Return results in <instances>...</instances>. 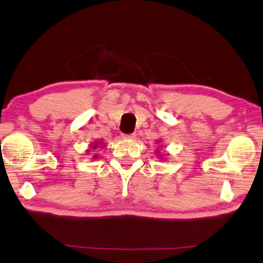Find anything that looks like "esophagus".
Wrapping results in <instances>:
<instances>
[{"label":"esophagus","mask_w":263,"mask_h":263,"mask_svg":"<svg viewBox=\"0 0 263 263\" xmlns=\"http://www.w3.org/2000/svg\"><path fill=\"white\" fill-rule=\"evenodd\" d=\"M123 139H127V140H135L136 139V133H132V135H122Z\"/></svg>","instance_id":"34e87169"}]
</instances>
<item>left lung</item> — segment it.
Returning <instances> with one entry per match:
<instances>
[{
    "label": "left lung",
    "mask_w": 263,
    "mask_h": 263,
    "mask_svg": "<svg viewBox=\"0 0 263 263\" xmlns=\"http://www.w3.org/2000/svg\"><path fill=\"white\" fill-rule=\"evenodd\" d=\"M158 142H161V140H158ZM156 154H157V156H159V158H163V157H164L163 154L159 153V151H157V152H156Z\"/></svg>",
    "instance_id": "obj_1"
}]
</instances>
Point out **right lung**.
<instances>
[{
    "mask_svg": "<svg viewBox=\"0 0 263 263\" xmlns=\"http://www.w3.org/2000/svg\"><path fill=\"white\" fill-rule=\"evenodd\" d=\"M102 147L104 148L105 146H104V141H99V140H96L95 142H92L91 145H89V148L86 149V155H89V154L91 153V152H95L96 149L98 148V147ZM98 158V154H95L93 156H92V159H97Z\"/></svg>",
    "mask_w": 263,
    "mask_h": 263,
    "instance_id": "obj_1",
    "label": "right lung"
}]
</instances>
